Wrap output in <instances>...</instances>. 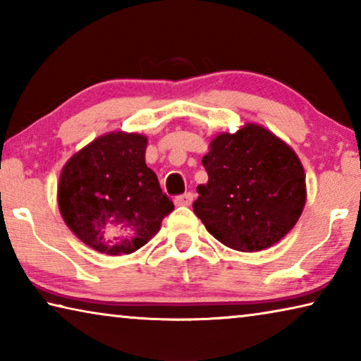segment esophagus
<instances>
[{"label":"esophagus","instance_id":"obj_1","mask_svg":"<svg viewBox=\"0 0 361 361\" xmlns=\"http://www.w3.org/2000/svg\"><path fill=\"white\" fill-rule=\"evenodd\" d=\"M192 200H194V194L189 191V192H185V194H181V195H176L175 204L176 205H191Z\"/></svg>","mask_w":361,"mask_h":361}]
</instances>
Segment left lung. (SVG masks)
<instances>
[{
	"label": "left lung",
	"instance_id": "1",
	"mask_svg": "<svg viewBox=\"0 0 361 361\" xmlns=\"http://www.w3.org/2000/svg\"><path fill=\"white\" fill-rule=\"evenodd\" d=\"M202 166L209 183L197 186L192 209L223 245L259 252L288 234L301 216V161L264 127L247 124L235 133L218 135Z\"/></svg>",
	"mask_w": 361,
	"mask_h": 361
}]
</instances>
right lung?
<instances>
[{"label": "right lung", "mask_w": 361, "mask_h": 361, "mask_svg": "<svg viewBox=\"0 0 361 361\" xmlns=\"http://www.w3.org/2000/svg\"><path fill=\"white\" fill-rule=\"evenodd\" d=\"M146 143L138 133H108L76 152L62 170L60 213L78 239L97 252H135L173 210L146 166Z\"/></svg>", "instance_id": "1"}]
</instances>
